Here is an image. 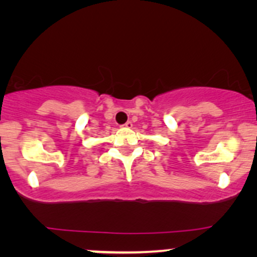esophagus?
<instances>
[{
	"mask_svg": "<svg viewBox=\"0 0 257 257\" xmlns=\"http://www.w3.org/2000/svg\"><path fill=\"white\" fill-rule=\"evenodd\" d=\"M122 127H125V128H131L132 127V122L131 121H127L125 123V125H122Z\"/></svg>",
	"mask_w": 257,
	"mask_h": 257,
	"instance_id": "34e87169",
	"label": "esophagus"
}]
</instances>
